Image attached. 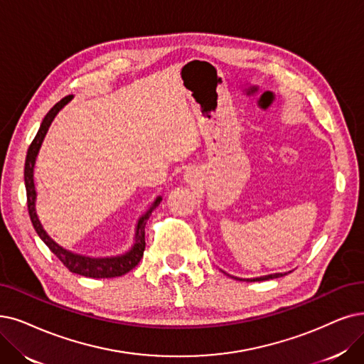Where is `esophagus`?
<instances>
[{
	"label": "esophagus",
	"mask_w": 364,
	"mask_h": 364,
	"mask_svg": "<svg viewBox=\"0 0 364 364\" xmlns=\"http://www.w3.org/2000/svg\"><path fill=\"white\" fill-rule=\"evenodd\" d=\"M196 179H197V171H196L194 168L186 170V173H185V181L193 183V182H196Z\"/></svg>",
	"instance_id": "34e87169"
}]
</instances>
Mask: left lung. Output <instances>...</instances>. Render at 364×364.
Here are the masks:
<instances>
[{
  "label": "left lung",
  "instance_id": "8db88e82",
  "mask_svg": "<svg viewBox=\"0 0 364 364\" xmlns=\"http://www.w3.org/2000/svg\"><path fill=\"white\" fill-rule=\"evenodd\" d=\"M285 273H274V274H267V276H261V278H255V279H246L248 282H255V281H267V279H274V278H281ZM237 279V278H235ZM242 281V279H240Z\"/></svg>",
  "mask_w": 364,
  "mask_h": 364
}]
</instances>
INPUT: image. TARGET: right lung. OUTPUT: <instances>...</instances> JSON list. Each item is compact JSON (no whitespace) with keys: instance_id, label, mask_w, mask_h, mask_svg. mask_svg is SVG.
Returning a JSON list of instances; mask_svg holds the SVG:
<instances>
[{"instance_id":"obj_1","label":"right lung","mask_w":364,"mask_h":364,"mask_svg":"<svg viewBox=\"0 0 364 364\" xmlns=\"http://www.w3.org/2000/svg\"><path fill=\"white\" fill-rule=\"evenodd\" d=\"M71 97H65L48 112V114L43 119L38 133L36 134L34 140L31 141L30 148H28L26 152V159H25V170H23V178H25V188H26V205H28V213H30L31 223L34 230L37 231V235L40 236V239L46 243L48 248L60 258L61 263L73 273H77L82 276H86V278H116V276H122L125 273H128L129 270H133L143 257L144 252V225H146V221L149 220V216L154 210V208H156L161 201V197H158L152 208L144 213L139 223H137V228H136V243L132 248V251L127 252L125 255L121 257H112V258H90V257H82L77 254L68 252L67 250L61 248L60 245L55 243L49 236L48 232L43 230L37 213H36V188H34V164H36V156L38 154V149L41 146V141L45 139L49 125L52 124L53 118L56 116V113L60 112Z\"/></svg>"}]
</instances>
